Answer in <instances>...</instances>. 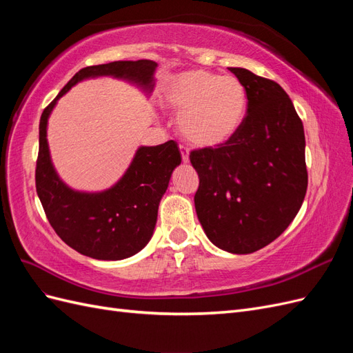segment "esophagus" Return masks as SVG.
<instances>
[{"mask_svg":"<svg viewBox=\"0 0 353 353\" xmlns=\"http://www.w3.org/2000/svg\"><path fill=\"white\" fill-rule=\"evenodd\" d=\"M179 152H181V157H183V162L188 163L190 162V152L188 148L184 145H179Z\"/></svg>","mask_w":353,"mask_h":353,"instance_id":"esophagus-1","label":"esophagus"}]
</instances>
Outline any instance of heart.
Here are the masks:
<instances>
[{
	"mask_svg": "<svg viewBox=\"0 0 353 353\" xmlns=\"http://www.w3.org/2000/svg\"><path fill=\"white\" fill-rule=\"evenodd\" d=\"M162 103L178 114V130L197 147H218L237 134L248 112V91L236 77L203 69L170 77Z\"/></svg>",
	"mask_w": 353,
	"mask_h": 353,
	"instance_id": "obj_1",
	"label": "heart"
}]
</instances>
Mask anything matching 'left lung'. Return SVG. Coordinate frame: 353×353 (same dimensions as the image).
<instances>
[{
  "label": "left lung",
  "instance_id": "8db88e82",
  "mask_svg": "<svg viewBox=\"0 0 353 353\" xmlns=\"http://www.w3.org/2000/svg\"><path fill=\"white\" fill-rule=\"evenodd\" d=\"M248 91V114L218 147L190 153L200 183L197 218L216 248L248 254L268 245L301 209L306 188L305 132L279 83L228 68Z\"/></svg>",
  "mask_w": 353,
  "mask_h": 353
}]
</instances>
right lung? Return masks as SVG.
<instances>
[{
    "label": "right lung",
    "instance_id": "1",
    "mask_svg": "<svg viewBox=\"0 0 353 353\" xmlns=\"http://www.w3.org/2000/svg\"><path fill=\"white\" fill-rule=\"evenodd\" d=\"M156 68L157 63L153 60L112 61L83 68L41 114L37 193L57 236L88 258L121 261L145 248L156 227L159 203L174 169L181 163V153L172 140L153 147L143 145L113 187L100 193H82L63 183L52 166L47 143L48 117L61 95L88 78L126 79L152 92Z\"/></svg>",
    "mask_w": 353,
    "mask_h": 353
}]
</instances>
